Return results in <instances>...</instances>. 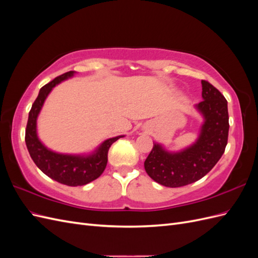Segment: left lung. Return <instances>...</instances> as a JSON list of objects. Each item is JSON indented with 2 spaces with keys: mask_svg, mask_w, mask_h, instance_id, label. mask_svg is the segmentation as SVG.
I'll list each match as a JSON object with an SVG mask.
<instances>
[{
  "mask_svg": "<svg viewBox=\"0 0 258 258\" xmlns=\"http://www.w3.org/2000/svg\"><path fill=\"white\" fill-rule=\"evenodd\" d=\"M201 84L202 101L195 108L204 121L196 141L179 151H169L163 144L154 142L144 162L146 173L160 185L181 187L198 181L225 152L229 131L227 100L209 82Z\"/></svg>",
  "mask_w": 258,
  "mask_h": 258,
  "instance_id": "8db88e82",
  "label": "left lung"
}]
</instances>
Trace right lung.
Here are the masks:
<instances>
[{
  "label": "right lung",
  "mask_w": 258,
  "mask_h": 258,
  "mask_svg": "<svg viewBox=\"0 0 258 258\" xmlns=\"http://www.w3.org/2000/svg\"><path fill=\"white\" fill-rule=\"evenodd\" d=\"M75 73V71L67 72L41 88L31 107L26 129V145L37 168L54 181L68 186H83L98 178L106 167L108 148L119 138L124 137L106 139L92 152L84 154L54 152L41 141L37 135V118L46 99L57 85L72 79Z\"/></svg>",
  "instance_id": "1"
}]
</instances>
